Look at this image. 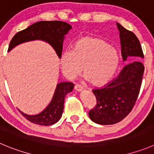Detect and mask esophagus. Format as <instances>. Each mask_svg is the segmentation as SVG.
Instances as JSON below:
<instances>
[{"instance_id": "esophagus-1", "label": "esophagus", "mask_w": 154, "mask_h": 154, "mask_svg": "<svg viewBox=\"0 0 154 154\" xmlns=\"http://www.w3.org/2000/svg\"><path fill=\"white\" fill-rule=\"evenodd\" d=\"M74 89H75L76 91H77V92H81L82 90H84L83 87L80 85H79V84H76V85L74 86Z\"/></svg>"}]
</instances>
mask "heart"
Masks as SVG:
<instances>
[{
  "instance_id": "b5f03b06",
  "label": "heart",
  "mask_w": 154,
  "mask_h": 154,
  "mask_svg": "<svg viewBox=\"0 0 154 154\" xmlns=\"http://www.w3.org/2000/svg\"><path fill=\"white\" fill-rule=\"evenodd\" d=\"M119 62L116 48L104 40L94 37L80 38L73 51L66 50L60 57L61 71L67 78H75L83 70L85 79L93 86H102L109 81Z\"/></svg>"
}]
</instances>
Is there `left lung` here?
<instances>
[{
  "instance_id": "8db88e82",
  "label": "left lung",
  "mask_w": 154,
  "mask_h": 154,
  "mask_svg": "<svg viewBox=\"0 0 154 154\" xmlns=\"http://www.w3.org/2000/svg\"><path fill=\"white\" fill-rule=\"evenodd\" d=\"M122 56L128 63L119 75L101 88L93 90L97 105L89 112L93 122L113 125L119 122L129 114L138 97L144 67L141 45L134 33L119 23Z\"/></svg>"
}]
</instances>
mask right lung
<instances>
[{
  "label": "right lung",
  "instance_id": "add662e5",
  "mask_svg": "<svg viewBox=\"0 0 154 154\" xmlns=\"http://www.w3.org/2000/svg\"><path fill=\"white\" fill-rule=\"evenodd\" d=\"M70 24L61 21H40L19 32L10 42L8 51L14 47L27 42L40 40L52 47L58 57H61L65 35L71 29ZM74 87L70 82H61L56 86L54 93L46 108L36 115H27L20 109V112L29 122L40 125H51L60 120L64 109V98Z\"/></svg>",
  "mask_w": 154,
  "mask_h": 154
}]
</instances>
